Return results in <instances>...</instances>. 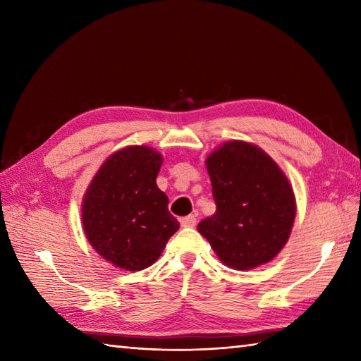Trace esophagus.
Listing matches in <instances>:
<instances>
[{"label":"esophagus","instance_id":"obj_1","mask_svg":"<svg viewBox=\"0 0 361 361\" xmlns=\"http://www.w3.org/2000/svg\"><path fill=\"white\" fill-rule=\"evenodd\" d=\"M197 225V217L194 216V214H190V216H186L181 219V226L185 228H192Z\"/></svg>","mask_w":361,"mask_h":361}]
</instances>
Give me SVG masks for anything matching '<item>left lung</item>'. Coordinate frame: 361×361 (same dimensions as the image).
I'll return each mask as SVG.
<instances>
[{
  "instance_id": "8db88e82",
  "label": "left lung",
  "mask_w": 361,
  "mask_h": 361,
  "mask_svg": "<svg viewBox=\"0 0 361 361\" xmlns=\"http://www.w3.org/2000/svg\"><path fill=\"white\" fill-rule=\"evenodd\" d=\"M216 212L197 229L219 259L250 270L278 255L295 220V195L287 176L265 152L231 141L206 159Z\"/></svg>"
}]
</instances>
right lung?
<instances>
[{
  "label": "right lung",
  "instance_id": "obj_1",
  "mask_svg": "<svg viewBox=\"0 0 361 361\" xmlns=\"http://www.w3.org/2000/svg\"><path fill=\"white\" fill-rule=\"evenodd\" d=\"M161 164L159 153L144 145L122 149L99 169L83 198L87 239L122 270L150 267L180 228L157 186Z\"/></svg>",
  "mask_w": 361,
  "mask_h": 361
}]
</instances>
